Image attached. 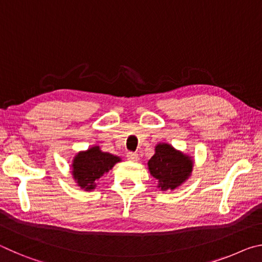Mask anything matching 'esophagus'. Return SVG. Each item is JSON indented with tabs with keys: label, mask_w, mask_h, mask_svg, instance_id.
<instances>
[{
	"label": "esophagus",
	"mask_w": 262,
	"mask_h": 262,
	"mask_svg": "<svg viewBox=\"0 0 262 262\" xmlns=\"http://www.w3.org/2000/svg\"><path fill=\"white\" fill-rule=\"evenodd\" d=\"M127 159L128 161H132V162H136L137 159H139V155L136 152H128L127 154Z\"/></svg>",
	"instance_id": "34e87169"
}]
</instances>
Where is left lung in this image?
<instances>
[{
    "label": "left lung",
    "mask_w": 262,
    "mask_h": 262,
    "mask_svg": "<svg viewBox=\"0 0 262 262\" xmlns=\"http://www.w3.org/2000/svg\"><path fill=\"white\" fill-rule=\"evenodd\" d=\"M148 170L157 180L156 187L166 192L179 188L192 176L194 158L173 145L161 142L155 147L154 156L148 161Z\"/></svg>",
    "instance_id": "obj_1"
}]
</instances>
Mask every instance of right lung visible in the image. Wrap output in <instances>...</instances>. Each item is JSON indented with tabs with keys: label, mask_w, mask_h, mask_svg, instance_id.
<instances>
[{
	"label": "right lung",
	"mask_w": 262,
	"mask_h": 262,
	"mask_svg": "<svg viewBox=\"0 0 262 262\" xmlns=\"http://www.w3.org/2000/svg\"><path fill=\"white\" fill-rule=\"evenodd\" d=\"M119 162H121V157L103 151L99 145H92L75 155L70 172L79 188L85 192H92L101 177L112 170Z\"/></svg>",
	"instance_id": "right-lung-1"
}]
</instances>
